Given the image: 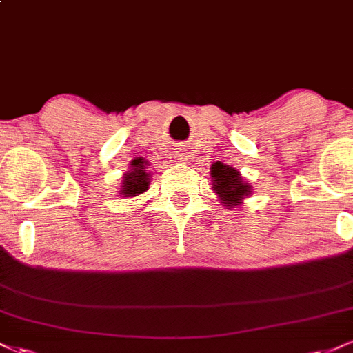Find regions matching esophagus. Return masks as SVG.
<instances>
[{
	"label": "esophagus",
	"instance_id": "34e87169",
	"mask_svg": "<svg viewBox=\"0 0 353 353\" xmlns=\"http://www.w3.org/2000/svg\"><path fill=\"white\" fill-rule=\"evenodd\" d=\"M177 157H179V161H184V159H185L184 154H177Z\"/></svg>",
	"mask_w": 353,
	"mask_h": 353
}]
</instances>
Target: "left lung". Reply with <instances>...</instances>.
I'll return each instance as SVG.
<instances>
[{"label": "left lung", "instance_id": "obj_1", "mask_svg": "<svg viewBox=\"0 0 353 353\" xmlns=\"http://www.w3.org/2000/svg\"><path fill=\"white\" fill-rule=\"evenodd\" d=\"M210 177H212V190L217 194V197L225 208L241 205L244 197L252 192V188L242 179L241 172L222 163L212 164Z\"/></svg>", "mask_w": 353, "mask_h": 353}]
</instances>
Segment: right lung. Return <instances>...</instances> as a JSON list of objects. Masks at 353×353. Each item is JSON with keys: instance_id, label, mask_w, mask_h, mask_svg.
I'll return each instance as SVG.
<instances>
[{"instance_id": "right-lung-1", "label": "right lung", "mask_w": 353, "mask_h": 353, "mask_svg": "<svg viewBox=\"0 0 353 353\" xmlns=\"http://www.w3.org/2000/svg\"><path fill=\"white\" fill-rule=\"evenodd\" d=\"M148 161L134 159L131 163V169L124 174L123 185H121V197H136L148 190L151 182V174L145 172Z\"/></svg>"}]
</instances>
